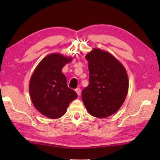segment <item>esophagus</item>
Masks as SVG:
<instances>
[{
	"label": "esophagus",
	"instance_id": "34e87169",
	"mask_svg": "<svg viewBox=\"0 0 160 160\" xmlns=\"http://www.w3.org/2000/svg\"><path fill=\"white\" fill-rule=\"evenodd\" d=\"M75 91H76V92L77 93L78 96H80V93H81V90H80V88H77V89H76V90H75Z\"/></svg>",
	"mask_w": 160,
	"mask_h": 160
}]
</instances>
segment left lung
Listing matches in <instances>:
<instances>
[{"label":"left lung","instance_id":"left-lung-1","mask_svg":"<svg viewBox=\"0 0 160 160\" xmlns=\"http://www.w3.org/2000/svg\"><path fill=\"white\" fill-rule=\"evenodd\" d=\"M89 71V85L82 99L89 113L104 118L120 109L127 96L128 78L124 67L107 51L93 48L85 56Z\"/></svg>","mask_w":160,"mask_h":160}]
</instances>
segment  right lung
I'll return each mask as SVG.
<instances>
[{"label": "right lung", "instance_id": "add662e5", "mask_svg": "<svg viewBox=\"0 0 160 160\" xmlns=\"http://www.w3.org/2000/svg\"><path fill=\"white\" fill-rule=\"evenodd\" d=\"M71 57L51 53L40 61L29 81V91L33 106L44 116L57 119L65 114L71 101L78 98L68 87L66 76L62 73Z\"/></svg>", "mask_w": 160, "mask_h": 160}]
</instances>
